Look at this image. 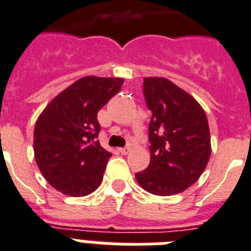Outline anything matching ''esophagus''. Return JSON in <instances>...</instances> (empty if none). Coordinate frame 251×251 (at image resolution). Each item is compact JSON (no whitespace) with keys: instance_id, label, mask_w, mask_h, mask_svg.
<instances>
[{"instance_id":"obj_1","label":"esophagus","mask_w":251,"mask_h":251,"mask_svg":"<svg viewBox=\"0 0 251 251\" xmlns=\"http://www.w3.org/2000/svg\"><path fill=\"white\" fill-rule=\"evenodd\" d=\"M130 151H131V149H130V147H125V148H120L119 149L120 153H121V154H124V155L129 154Z\"/></svg>"}]
</instances>
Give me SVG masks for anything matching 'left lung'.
Segmentation results:
<instances>
[{
    "label": "left lung",
    "mask_w": 251,
    "mask_h": 251,
    "mask_svg": "<svg viewBox=\"0 0 251 251\" xmlns=\"http://www.w3.org/2000/svg\"><path fill=\"white\" fill-rule=\"evenodd\" d=\"M144 96L151 111V162L135 174L136 181L154 195L182 193L199 180L209 161L207 115L193 96L166 77H144Z\"/></svg>",
    "instance_id": "obj_1"
}]
</instances>
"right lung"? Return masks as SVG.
Instances as JSON below:
<instances>
[{
  "instance_id": "add662e5",
  "label": "right lung",
  "mask_w": 251,
  "mask_h": 251,
  "mask_svg": "<svg viewBox=\"0 0 251 251\" xmlns=\"http://www.w3.org/2000/svg\"><path fill=\"white\" fill-rule=\"evenodd\" d=\"M122 77L84 76L48 103L34 126V158L50 186L85 197L100 186L111 153L97 140V113L121 89Z\"/></svg>"
}]
</instances>
